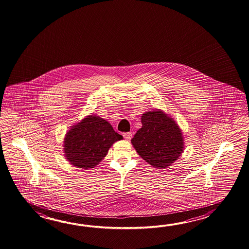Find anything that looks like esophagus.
<instances>
[{
    "label": "esophagus",
    "instance_id": "obj_1",
    "mask_svg": "<svg viewBox=\"0 0 249 249\" xmlns=\"http://www.w3.org/2000/svg\"><path fill=\"white\" fill-rule=\"evenodd\" d=\"M123 136L124 138L127 140V141H130L131 139H132V132H124V134H123Z\"/></svg>",
    "mask_w": 249,
    "mask_h": 249
}]
</instances>
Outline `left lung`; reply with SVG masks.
<instances>
[{"mask_svg":"<svg viewBox=\"0 0 249 249\" xmlns=\"http://www.w3.org/2000/svg\"><path fill=\"white\" fill-rule=\"evenodd\" d=\"M142 124L131 141L137 153L156 168L170 166L184 148L178 124L160 110L144 113Z\"/></svg>","mask_w":249,"mask_h":249,"instance_id":"1","label":"left lung"}]
</instances>
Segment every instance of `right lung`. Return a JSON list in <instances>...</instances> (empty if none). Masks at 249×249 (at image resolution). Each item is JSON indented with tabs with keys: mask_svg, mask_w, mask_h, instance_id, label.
<instances>
[{
	"mask_svg": "<svg viewBox=\"0 0 249 249\" xmlns=\"http://www.w3.org/2000/svg\"><path fill=\"white\" fill-rule=\"evenodd\" d=\"M122 139L109 123L91 115L69 130L64 142V152L74 166L93 168L106 156L112 144Z\"/></svg>",
	"mask_w": 249,
	"mask_h": 249,
	"instance_id": "add662e5",
	"label": "right lung"
}]
</instances>
